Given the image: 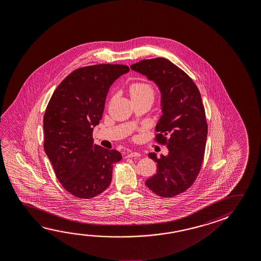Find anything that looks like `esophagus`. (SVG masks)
Returning <instances> with one entry per match:
<instances>
[{
	"label": "esophagus",
	"instance_id": "34e87169",
	"mask_svg": "<svg viewBox=\"0 0 261 261\" xmlns=\"http://www.w3.org/2000/svg\"><path fill=\"white\" fill-rule=\"evenodd\" d=\"M141 154H139V153H137V152H131V153H129L127 154V158H139Z\"/></svg>",
	"mask_w": 261,
	"mask_h": 261
}]
</instances>
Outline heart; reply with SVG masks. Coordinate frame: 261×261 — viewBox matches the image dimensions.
<instances>
[{
    "mask_svg": "<svg viewBox=\"0 0 261 261\" xmlns=\"http://www.w3.org/2000/svg\"><path fill=\"white\" fill-rule=\"evenodd\" d=\"M129 94L132 99L148 98L152 101L154 98V86L147 82H135L129 86Z\"/></svg>",
    "mask_w": 261,
    "mask_h": 261,
    "instance_id": "b5f03b06",
    "label": "heart"
}]
</instances>
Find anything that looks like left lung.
<instances>
[{"mask_svg": "<svg viewBox=\"0 0 261 261\" xmlns=\"http://www.w3.org/2000/svg\"><path fill=\"white\" fill-rule=\"evenodd\" d=\"M131 69L154 81L162 94L155 140L167 145L168 154H148L158 168L145 185L159 197H175L192 186L204 160L207 122L200 92L182 69L163 57L140 61Z\"/></svg>", "mask_w": 261, "mask_h": 261, "instance_id": "obj_1", "label": "left lung"}]
</instances>
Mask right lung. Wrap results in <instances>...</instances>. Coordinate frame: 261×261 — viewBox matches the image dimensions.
Listing matches in <instances>:
<instances>
[{
  "instance_id": "right-lung-1",
  "label": "right lung",
  "mask_w": 261,
  "mask_h": 261,
  "mask_svg": "<svg viewBox=\"0 0 261 261\" xmlns=\"http://www.w3.org/2000/svg\"><path fill=\"white\" fill-rule=\"evenodd\" d=\"M124 64H101L74 70L55 90L43 116V148L66 191L92 198L111 183L116 149L94 145L93 130L102 119L109 87L129 72Z\"/></svg>"
}]
</instances>
